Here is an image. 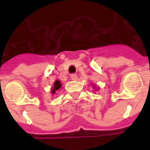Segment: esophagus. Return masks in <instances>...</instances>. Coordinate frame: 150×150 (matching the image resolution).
I'll use <instances>...</instances> for the list:
<instances>
[{
  "instance_id": "1",
  "label": "esophagus",
  "mask_w": 150,
  "mask_h": 150,
  "mask_svg": "<svg viewBox=\"0 0 150 150\" xmlns=\"http://www.w3.org/2000/svg\"><path fill=\"white\" fill-rule=\"evenodd\" d=\"M71 79L73 80V81H76V80L78 79V76H77L76 74H72V75H71Z\"/></svg>"
}]
</instances>
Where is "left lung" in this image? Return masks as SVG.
I'll return each instance as SVG.
<instances>
[{
  "instance_id": "obj_1",
  "label": "left lung",
  "mask_w": 150,
  "mask_h": 150,
  "mask_svg": "<svg viewBox=\"0 0 150 150\" xmlns=\"http://www.w3.org/2000/svg\"><path fill=\"white\" fill-rule=\"evenodd\" d=\"M92 86H93V88H96V90H97V89H98V88L96 87L95 84H92Z\"/></svg>"
}]
</instances>
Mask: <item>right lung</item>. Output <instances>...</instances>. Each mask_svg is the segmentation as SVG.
<instances>
[{"instance_id": "1", "label": "right lung", "mask_w": 150, "mask_h": 150, "mask_svg": "<svg viewBox=\"0 0 150 150\" xmlns=\"http://www.w3.org/2000/svg\"><path fill=\"white\" fill-rule=\"evenodd\" d=\"M61 87H62L61 81H59V80H56L54 82V83H53V86H52V88H51V93H52V94H55L58 90L60 89Z\"/></svg>"}]
</instances>
